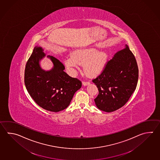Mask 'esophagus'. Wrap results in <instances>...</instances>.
Instances as JSON below:
<instances>
[{
  "label": "esophagus",
  "instance_id": "1",
  "mask_svg": "<svg viewBox=\"0 0 160 160\" xmlns=\"http://www.w3.org/2000/svg\"><path fill=\"white\" fill-rule=\"evenodd\" d=\"M89 84H90V82H85V81L82 82V85H84V86L89 85Z\"/></svg>",
  "mask_w": 160,
  "mask_h": 160
}]
</instances>
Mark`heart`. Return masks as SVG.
Masks as SVG:
<instances>
[{
    "label": "heart",
    "mask_w": 160,
    "mask_h": 160,
    "mask_svg": "<svg viewBox=\"0 0 160 160\" xmlns=\"http://www.w3.org/2000/svg\"><path fill=\"white\" fill-rule=\"evenodd\" d=\"M108 59V54L104 51H97L93 48L78 49L65 60L67 68H78L79 64L84 65L85 72L89 76L100 73L104 67Z\"/></svg>",
    "instance_id": "heart-1"
}]
</instances>
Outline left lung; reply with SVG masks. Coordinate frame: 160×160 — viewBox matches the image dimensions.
<instances>
[{
    "label": "left lung",
    "mask_w": 160,
    "mask_h": 160,
    "mask_svg": "<svg viewBox=\"0 0 160 160\" xmlns=\"http://www.w3.org/2000/svg\"><path fill=\"white\" fill-rule=\"evenodd\" d=\"M138 78L136 60L126 44L106 62L101 73L92 80L98 90L95 98L97 107L111 112L123 107L135 91Z\"/></svg>",
    "instance_id": "left-lung-1"
}]
</instances>
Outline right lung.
I'll return each mask as SVG.
<instances>
[{
    "label": "right lung",
    "instance_id": "add662e5",
    "mask_svg": "<svg viewBox=\"0 0 160 160\" xmlns=\"http://www.w3.org/2000/svg\"><path fill=\"white\" fill-rule=\"evenodd\" d=\"M45 56L41 47H35L27 62L24 83L31 97L40 107L58 112L67 108L75 92L82 87V82L69 76L58 59L48 56L53 68L45 71L40 67V59Z\"/></svg>",
    "mask_w": 160,
    "mask_h": 160
}]
</instances>
